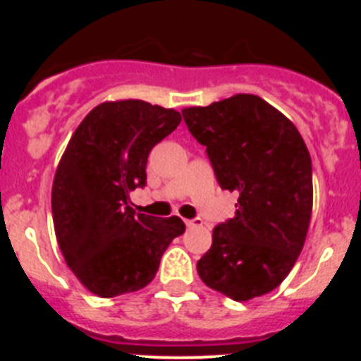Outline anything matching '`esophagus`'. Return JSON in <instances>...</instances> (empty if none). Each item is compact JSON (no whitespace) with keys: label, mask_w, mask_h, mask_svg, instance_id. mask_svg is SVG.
I'll use <instances>...</instances> for the list:
<instances>
[{"label":"esophagus","mask_w":361,"mask_h":361,"mask_svg":"<svg viewBox=\"0 0 361 361\" xmlns=\"http://www.w3.org/2000/svg\"><path fill=\"white\" fill-rule=\"evenodd\" d=\"M184 224H186L188 228H199V226H202V220H200V219H186V220H184Z\"/></svg>","instance_id":"1"}]
</instances>
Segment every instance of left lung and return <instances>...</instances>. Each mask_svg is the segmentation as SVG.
<instances>
[{
    "instance_id": "8db88e82",
    "label": "left lung",
    "mask_w": 361,
    "mask_h": 361,
    "mask_svg": "<svg viewBox=\"0 0 361 361\" xmlns=\"http://www.w3.org/2000/svg\"><path fill=\"white\" fill-rule=\"evenodd\" d=\"M206 146L222 190L238 191L235 216L213 229L197 262L208 288L247 302L279 288L295 266L312 213L311 155L295 124L253 94L183 110Z\"/></svg>"
}]
</instances>
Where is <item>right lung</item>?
<instances>
[{"label": "right lung", "instance_id": "obj_1", "mask_svg": "<svg viewBox=\"0 0 361 361\" xmlns=\"http://www.w3.org/2000/svg\"><path fill=\"white\" fill-rule=\"evenodd\" d=\"M180 123L173 108L141 99L97 104L70 137L52 184V216L66 266L101 298L146 288L162 253L186 226L135 213L152 148Z\"/></svg>", "mask_w": 361, "mask_h": 361}]
</instances>
